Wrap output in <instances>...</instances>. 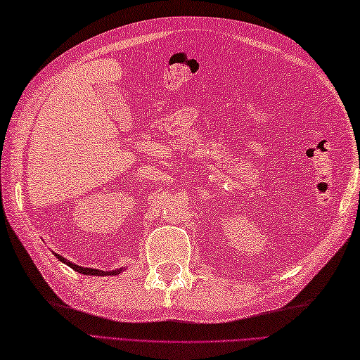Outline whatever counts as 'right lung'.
Returning a JSON list of instances; mask_svg holds the SVG:
<instances>
[{
    "label": "right lung",
    "mask_w": 360,
    "mask_h": 360,
    "mask_svg": "<svg viewBox=\"0 0 360 360\" xmlns=\"http://www.w3.org/2000/svg\"><path fill=\"white\" fill-rule=\"evenodd\" d=\"M56 257L60 259V262H63L65 264L72 267L74 271H77V272H80V274H86V275H117V274H120V271H122V269H119V271H112V272H105V271H98V269H91V267H82V266H77V264H74V263H71V262H68V259L63 258L62 255H57V254H56Z\"/></svg>",
    "instance_id": "1"
}]
</instances>
